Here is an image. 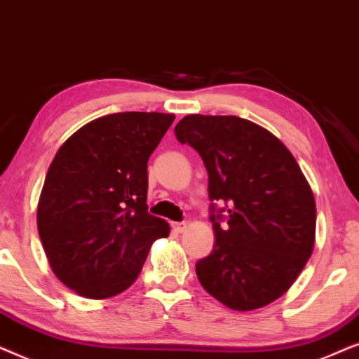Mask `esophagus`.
Returning <instances> with one entry per match:
<instances>
[{
  "mask_svg": "<svg viewBox=\"0 0 359 359\" xmlns=\"http://www.w3.org/2000/svg\"><path fill=\"white\" fill-rule=\"evenodd\" d=\"M185 226H187V223H172V229H174L175 233H182Z\"/></svg>",
  "mask_w": 359,
  "mask_h": 359,
  "instance_id": "34e87169",
  "label": "esophagus"
}]
</instances>
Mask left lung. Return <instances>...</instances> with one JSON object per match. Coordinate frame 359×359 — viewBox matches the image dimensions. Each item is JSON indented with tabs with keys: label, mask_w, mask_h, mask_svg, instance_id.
Masks as SVG:
<instances>
[{
	"label": "left lung",
	"mask_w": 359,
	"mask_h": 359,
	"mask_svg": "<svg viewBox=\"0 0 359 359\" xmlns=\"http://www.w3.org/2000/svg\"><path fill=\"white\" fill-rule=\"evenodd\" d=\"M174 131L208 172L217 238L195 264L200 284L241 312L274 302L295 283L315 243L317 208L297 161L274 135L238 116L189 114Z\"/></svg>",
	"instance_id": "left-lung-1"
}]
</instances>
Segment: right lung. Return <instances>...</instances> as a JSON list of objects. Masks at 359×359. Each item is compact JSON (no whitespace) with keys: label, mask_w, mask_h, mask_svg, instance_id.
<instances>
[{"label":"right lung","mask_w":359,"mask_h":359,"mask_svg":"<svg viewBox=\"0 0 359 359\" xmlns=\"http://www.w3.org/2000/svg\"><path fill=\"white\" fill-rule=\"evenodd\" d=\"M174 114L113 113L74 133L52 161L37 229L54 274L87 299L135 283L169 223L147 212V161Z\"/></svg>","instance_id":"right-lung-1"}]
</instances>
